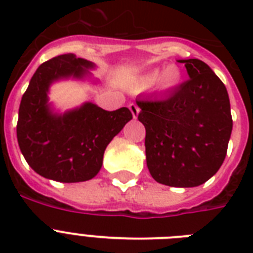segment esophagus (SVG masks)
<instances>
[{
	"mask_svg": "<svg viewBox=\"0 0 253 253\" xmlns=\"http://www.w3.org/2000/svg\"><path fill=\"white\" fill-rule=\"evenodd\" d=\"M128 109H130L132 117H134V118H136V117H138V114H139V111H140V109H139L138 105H136V103H134V102H131L130 105H128Z\"/></svg>",
	"mask_w": 253,
	"mask_h": 253,
	"instance_id": "34e87169",
	"label": "esophagus"
}]
</instances>
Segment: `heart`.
<instances>
[{
	"label": "heart",
	"mask_w": 253,
	"mask_h": 253,
	"mask_svg": "<svg viewBox=\"0 0 253 253\" xmlns=\"http://www.w3.org/2000/svg\"><path fill=\"white\" fill-rule=\"evenodd\" d=\"M158 81L159 87L163 90H172L177 85L180 84L181 81V73L178 68L176 67H168L164 71L160 69H155L152 72L143 75L135 84V89L136 90H143L147 87L152 86Z\"/></svg>",
	"instance_id": "b5f03b06"
}]
</instances>
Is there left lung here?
<instances>
[{"mask_svg":"<svg viewBox=\"0 0 253 253\" xmlns=\"http://www.w3.org/2000/svg\"><path fill=\"white\" fill-rule=\"evenodd\" d=\"M185 63L189 79L163 98L138 99L146 158L160 184L193 188L218 172L227 154L232 117L227 89L206 63Z\"/></svg>","mask_w":253,"mask_h":253,"instance_id":"1","label":"left lung"}]
</instances>
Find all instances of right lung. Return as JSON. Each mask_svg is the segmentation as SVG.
Instances as JSON below:
<instances>
[{"instance_id":"1","label":"right lung","mask_w":253,"mask_h":253,"mask_svg":"<svg viewBox=\"0 0 253 253\" xmlns=\"http://www.w3.org/2000/svg\"><path fill=\"white\" fill-rule=\"evenodd\" d=\"M93 67L72 53L49 59L37 69L22 95L18 144L27 164L45 178L59 182L93 178L102 167L107 144L132 119L127 107L107 111L90 102L63 115L49 110V85L71 76L81 79Z\"/></svg>"}]
</instances>
